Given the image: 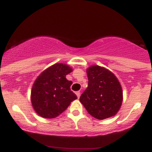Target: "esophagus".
I'll return each instance as SVG.
<instances>
[{"label":"esophagus","mask_w":152,"mask_h":152,"mask_svg":"<svg viewBox=\"0 0 152 152\" xmlns=\"http://www.w3.org/2000/svg\"><path fill=\"white\" fill-rule=\"evenodd\" d=\"M76 96H77V98H79V97H80V91H76Z\"/></svg>","instance_id":"1"}]
</instances>
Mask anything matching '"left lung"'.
<instances>
[{"mask_svg": "<svg viewBox=\"0 0 152 152\" xmlns=\"http://www.w3.org/2000/svg\"><path fill=\"white\" fill-rule=\"evenodd\" d=\"M88 87L79 98L88 113L98 120L113 117L120 110L123 91L117 78L100 66L87 69Z\"/></svg>", "mask_w": 152, "mask_h": 152, "instance_id": "left-lung-1", "label": "left lung"}]
</instances>
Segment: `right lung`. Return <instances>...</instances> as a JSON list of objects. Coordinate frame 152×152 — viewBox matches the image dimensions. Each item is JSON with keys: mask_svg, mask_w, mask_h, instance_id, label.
<instances>
[{"mask_svg": "<svg viewBox=\"0 0 152 152\" xmlns=\"http://www.w3.org/2000/svg\"><path fill=\"white\" fill-rule=\"evenodd\" d=\"M72 71L66 64H56L35 79L31 91V102L39 115L44 118H55L77 98L70 89L73 82L66 79Z\"/></svg>", "mask_w": 152, "mask_h": 152, "instance_id": "obj_1", "label": "right lung"}]
</instances>
